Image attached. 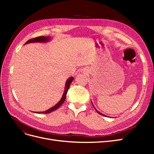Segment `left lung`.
Listing matches in <instances>:
<instances>
[{"label": "left lung", "mask_w": 154, "mask_h": 154, "mask_svg": "<svg viewBox=\"0 0 154 154\" xmlns=\"http://www.w3.org/2000/svg\"><path fill=\"white\" fill-rule=\"evenodd\" d=\"M92 105H93V104H92ZM93 106H94V105H93ZM94 109H95V107H94ZM95 110H96V112H97V113H98L99 114H100V115H101V116H105V117H106V115H104V114H101V113H100V112H98V111H97V110H96V109H95Z\"/></svg>", "instance_id": "left-lung-1"}]
</instances>
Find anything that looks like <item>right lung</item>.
I'll return each mask as SVG.
<instances>
[{"instance_id": "1", "label": "right lung", "mask_w": 154, "mask_h": 154, "mask_svg": "<svg viewBox=\"0 0 154 154\" xmlns=\"http://www.w3.org/2000/svg\"><path fill=\"white\" fill-rule=\"evenodd\" d=\"M51 38L50 36H38V37H36V38H32V39H30L28 41L26 42L25 44H29V43H35V42H40V43H46V42H48L51 41ZM74 78L73 77H70L68 80L66 81V85H65V88H64V92H63V94L62 95V97L61 100H60L58 103L56 104L54 106H53V107H51V109L45 110V111H43V112H35V113H38V114H48L51 112H53L54 110H57L58 107H60L61 106V105L63 104V102L66 100V95H67V92L68 91V89L69 88L70 85H71V83H72V80H73Z\"/></svg>"}]
</instances>
